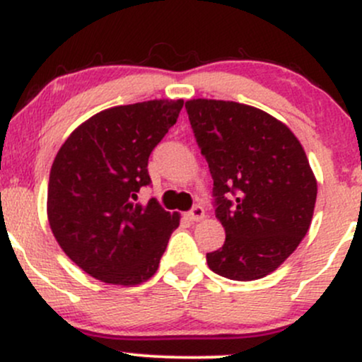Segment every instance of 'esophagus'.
Masks as SVG:
<instances>
[{
  "label": "esophagus",
  "instance_id": "1",
  "mask_svg": "<svg viewBox=\"0 0 362 362\" xmlns=\"http://www.w3.org/2000/svg\"><path fill=\"white\" fill-rule=\"evenodd\" d=\"M187 218L190 219V221H201V219L206 218V213H204V207L201 206H194L192 209L187 213Z\"/></svg>",
  "mask_w": 362,
  "mask_h": 362
}]
</instances>
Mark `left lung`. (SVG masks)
<instances>
[{
	"label": "left lung",
	"mask_w": 362,
	"mask_h": 362,
	"mask_svg": "<svg viewBox=\"0 0 362 362\" xmlns=\"http://www.w3.org/2000/svg\"><path fill=\"white\" fill-rule=\"evenodd\" d=\"M190 126L214 180L216 218L226 240L207 265L233 281L276 271L308 233L317 178L291 129L238 102H185Z\"/></svg>",
	"instance_id": "obj_1"
}]
</instances>
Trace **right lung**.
Returning a JSON list of instances; mask_svg holds the SVG:
<instances>
[{"label": "right lung", "mask_w": 362, "mask_h": 362, "mask_svg": "<svg viewBox=\"0 0 362 362\" xmlns=\"http://www.w3.org/2000/svg\"><path fill=\"white\" fill-rule=\"evenodd\" d=\"M184 100H149L98 112L71 132L49 175L47 218L62 252L107 284L136 286L156 272L178 213L149 199L148 160Z\"/></svg>", "instance_id": "add662e5"}]
</instances>
